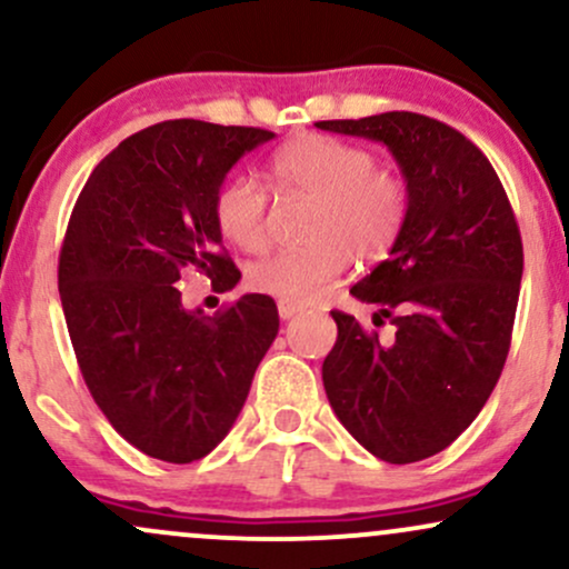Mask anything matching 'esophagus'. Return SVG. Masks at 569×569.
Masks as SVG:
<instances>
[{
  "label": "esophagus",
  "instance_id": "esophagus-1",
  "mask_svg": "<svg viewBox=\"0 0 569 569\" xmlns=\"http://www.w3.org/2000/svg\"><path fill=\"white\" fill-rule=\"evenodd\" d=\"M297 312H302V307H299V305L283 302V299H280V302H278V316L283 318V321H289V318L297 316Z\"/></svg>",
  "mask_w": 569,
  "mask_h": 569
}]
</instances>
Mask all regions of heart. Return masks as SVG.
I'll return each mask as SVG.
<instances>
[{
	"label": "heart",
	"instance_id": "heart-1",
	"mask_svg": "<svg viewBox=\"0 0 569 569\" xmlns=\"http://www.w3.org/2000/svg\"><path fill=\"white\" fill-rule=\"evenodd\" d=\"M363 147L335 136L305 133L270 158L280 194L316 200L307 221L312 243L267 253L248 267V286L283 302H318L348 272L352 259L380 262L407 224L409 192L401 176L375 168ZM217 224L230 243L259 251L267 243V189L253 176H232L213 202Z\"/></svg>",
	"mask_w": 569,
	"mask_h": 569
}]
</instances>
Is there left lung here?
<instances>
[{
  "instance_id": "left-lung-1",
  "label": "left lung",
  "mask_w": 569,
  "mask_h": 569,
  "mask_svg": "<svg viewBox=\"0 0 569 569\" xmlns=\"http://www.w3.org/2000/svg\"><path fill=\"white\" fill-rule=\"evenodd\" d=\"M316 128L385 143L409 192L390 257L350 289L377 305L371 321H390L396 337L382 342L348 312H331L337 342L323 361L326 396L375 457L426 460L476 420L511 348L525 270L511 202L481 149L426 114Z\"/></svg>"
}]
</instances>
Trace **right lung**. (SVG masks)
<instances>
[{
    "mask_svg": "<svg viewBox=\"0 0 569 569\" xmlns=\"http://www.w3.org/2000/svg\"><path fill=\"white\" fill-rule=\"evenodd\" d=\"M262 128L168 120L130 136L90 173L71 211L58 291L98 409L143 455L192 462L230 433L278 335V307L243 293L206 316L176 283L194 267L221 291L240 280L213 213L230 168Z\"/></svg>",
    "mask_w": 569,
    "mask_h": 569,
    "instance_id": "right-lung-1",
    "label": "right lung"
}]
</instances>
